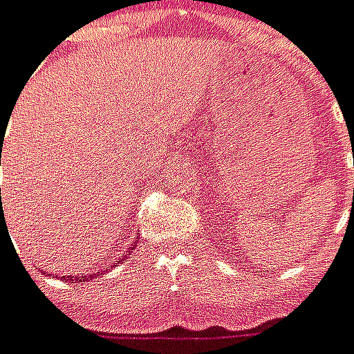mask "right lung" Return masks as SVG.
<instances>
[{"instance_id":"right-lung-1","label":"right lung","mask_w":354,"mask_h":354,"mask_svg":"<svg viewBox=\"0 0 354 354\" xmlns=\"http://www.w3.org/2000/svg\"><path fill=\"white\" fill-rule=\"evenodd\" d=\"M3 137V135H1ZM0 165H1V153H0ZM124 259H118V261H114V266H116V263H122ZM91 276H78V277H71V281H78V279H90Z\"/></svg>"}]
</instances>
